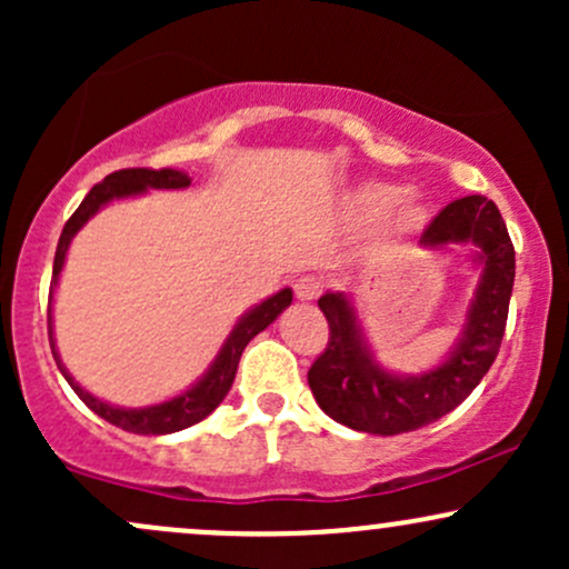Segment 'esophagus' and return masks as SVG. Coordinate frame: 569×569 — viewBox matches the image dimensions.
Wrapping results in <instances>:
<instances>
[{
  "instance_id": "obj_1",
  "label": "esophagus",
  "mask_w": 569,
  "mask_h": 569,
  "mask_svg": "<svg viewBox=\"0 0 569 569\" xmlns=\"http://www.w3.org/2000/svg\"><path fill=\"white\" fill-rule=\"evenodd\" d=\"M293 291H297V297L302 299V302H312V299L321 297L323 280L318 276H302L297 278V283H293Z\"/></svg>"
}]
</instances>
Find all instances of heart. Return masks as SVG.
<instances>
[{
  "label": "heart",
  "mask_w": 569,
  "mask_h": 569,
  "mask_svg": "<svg viewBox=\"0 0 569 569\" xmlns=\"http://www.w3.org/2000/svg\"><path fill=\"white\" fill-rule=\"evenodd\" d=\"M401 198H403L401 187L377 184V187H369L367 192H363L361 202H363V208H367L369 213H385V211H390V208H393ZM417 219H420V211H407V217H403V224H415Z\"/></svg>",
  "instance_id": "b5f03b06"
}]
</instances>
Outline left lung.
<instances>
[{
	"mask_svg": "<svg viewBox=\"0 0 569 569\" xmlns=\"http://www.w3.org/2000/svg\"><path fill=\"white\" fill-rule=\"evenodd\" d=\"M473 243L481 278L457 345L436 369L417 377L393 375L371 356L356 307L345 293H323L318 307L329 321V345L307 382L331 420L375 436L409 433L460 407L498 358L513 291V243L492 200L471 194L449 202L422 230L420 246Z\"/></svg>",
	"mask_w": 569,
	"mask_h": 569,
	"instance_id": "obj_1",
	"label": "left lung"
}]
</instances>
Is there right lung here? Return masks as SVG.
<instances>
[{
	"label": "right lung",
	"mask_w": 569,
	"mask_h": 569,
	"mask_svg": "<svg viewBox=\"0 0 569 569\" xmlns=\"http://www.w3.org/2000/svg\"><path fill=\"white\" fill-rule=\"evenodd\" d=\"M192 184V179L184 171H173V168H160V171H152V168H126V171H114L109 173L101 184H96L84 194V200L80 202L71 219L63 227L61 240H58L56 248V262H53V283H50V302H53V291L58 283V276L63 270V259H67L69 243L77 232L82 230L84 221L90 217H96L98 208H103L107 202L120 200V198H130V194H141L147 189H184ZM291 289H283L278 293H272L270 299H264L262 305H257L253 310H248L234 329L227 337V342L221 345L217 361L211 363V369L200 377L192 388L184 390L181 396L171 398V401L154 403V407H141V409H122V407H112V403L101 401V398L90 396L88 390L82 388L74 377L69 375L67 367L61 363V356L56 350V339H53V316H50L48 305V335H50V350H53V358L61 369V375L67 377V382L71 385L77 396L88 403L90 409L96 411L98 417H103L112 426L130 430V433H143V436H162V433H176V430H184L194 422H200L202 417L211 415L213 409L224 401V396L230 393L232 382H234V371H238L240 356H243L246 345L251 342L259 331H264L286 307L291 305Z\"/></svg>",
	"instance_id": "obj_1"
}]
</instances>
